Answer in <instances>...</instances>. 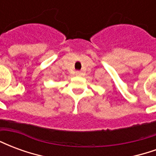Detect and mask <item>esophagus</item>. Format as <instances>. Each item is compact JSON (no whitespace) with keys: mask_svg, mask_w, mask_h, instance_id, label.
I'll use <instances>...</instances> for the list:
<instances>
[{"mask_svg":"<svg viewBox=\"0 0 156 156\" xmlns=\"http://www.w3.org/2000/svg\"><path fill=\"white\" fill-rule=\"evenodd\" d=\"M81 74H82V73H81V72H80V71L76 72V75H77V76H80Z\"/></svg>","mask_w":156,"mask_h":156,"instance_id":"1","label":"esophagus"}]
</instances>
